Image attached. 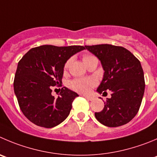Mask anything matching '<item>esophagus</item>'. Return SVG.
Masks as SVG:
<instances>
[{
	"label": "esophagus",
	"instance_id": "1",
	"mask_svg": "<svg viewBox=\"0 0 157 157\" xmlns=\"http://www.w3.org/2000/svg\"><path fill=\"white\" fill-rule=\"evenodd\" d=\"M83 96H84L86 99L89 100V101H92V100L93 99V97L91 96V95H83Z\"/></svg>",
	"mask_w": 157,
	"mask_h": 157
}]
</instances>
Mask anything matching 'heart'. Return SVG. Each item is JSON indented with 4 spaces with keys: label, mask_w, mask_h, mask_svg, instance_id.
Returning a JSON list of instances; mask_svg holds the SVG:
<instances>
[{
    "label": "heart",
    "mask_w": 157,
    "mask_h": 157,
    "mask_svg": "<svg viewBox=\"0 0 157 157\" xmlns=\"http://www.w3.org/2000/svg\"><path fill=\"white\" fill-rule=\"evenodd\" d=\"M92 59H95V57L92 55H86L83 57V61H84V62H86ZM71 61V59H70L65 62V69H67L69 67ZM96 80L93 78H75L73 81H71L70 85H71V87L77 92H82V93H88L92 90L94 86H96Z\"/></svg>",
    "instance_id": "1"
}]
</instances>
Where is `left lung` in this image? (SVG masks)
<instances>
[{"instance_id": "1", "label": "left lung", "mask_w": 157, "mask_h": 157, "mask_svg": "<svg viewBox=\"0 0 157 157\" xmlns=\"http://www.w3.org/2000/svg\"><path fill=\"white\" fill-rule=\"evenodd\" d=\"M85 48L99 59L105 71L97 92L103 95L106 90L112 92L103 109L95 113V118L109 127L126 124L138 113L144 94V74L140 62L121 46L104 44Z\"/></svg>"}]
</instances>
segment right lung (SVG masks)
<instances>
[{
  "label": "right lung",
  "mask_w": 157,
  "mask_h": 157,
  "mask_svg": "<svg viewBox=\"0 0 157 157\" xmlns=\"http://www.w3.org/2000/svg\"><path fill=\"white\" fill-rule=\"evenodd\" d=\"M85 47L41 45L30 49L17 64L14 90L21 110L34 124L52 128L68 116L78 96L64 87L59 96L52 95L53 86L62 87L64 67L68 59Z\"/></svg>",
  "instance_id": "right-lung-1"
}]
</instances>
